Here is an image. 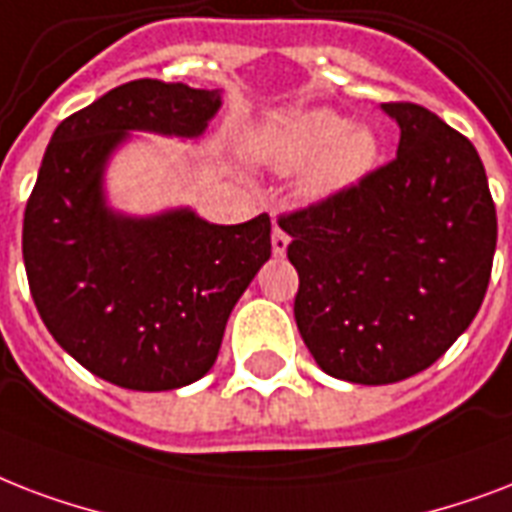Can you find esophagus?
Returning <instances> with one entry per match:
<instances>
[{
    "mask_svg": "<svg viewBox=\"0 0 512 512\" xmlns=\"http://www.w3.org/2000/svg\"><path fill=\"white\" fill-rule=\"evenodd\" d=\"M272 251H275V256H285V251H288V235L277 224L272 229Z\"/></svg>",
    "mask_w": 512,
    "mask_h": 512,
    "instance_id": "34e87169",
    "label": "esophagus"
}]
</instances>
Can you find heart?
Listing matches in <instances>:
<instances>
[{
	"instance_id": "obj_1",
	"label": "heart",
	"mask_w": 512,
	"mask_h": 512,
	"mask_svg": "<svg viewBox=\"0 0 512 512\" xmlns=\"http://www.w3.org/2000/svg\"><path fill=\"white\" fill-rule=\"evenodd\" d=\"M264 149L277 168H296L316 157L301 178V192L310 200L350 189L366 178L379 160V141L371 128H350L342 114L328 109L301 114L299 120L269 138Z\"/></svg>"
}]
</instances>
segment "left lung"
I'll return each mask as SVG.
<instances>
[{"mask_svg": "<svg viewBox=\"0 0 512 512\" xmlns=\"http://www.w3.org/2000/svg\"><path fill=\"white\" fill-rule=\"evenodd\" d=\"M395 160L280 216L299 272L293 318L326 374L392 384L441 358L481 310L497 211L475 146L425 106L392 101Z\"/></svg>", "mask_w": 512, "mask_h": 512, "instance_id": "1", "label": "left lung"}]
</instances>
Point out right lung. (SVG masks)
Listing matches in <instances>:
<instances>
[{
	"label": "right lung",
	"instance_id": "right-lung-1",
	"mask_svg": "<svg viewBox=\"0 0 512 512\" xmlns=\"http://www.w3.org/2000/svg\"><path fill=\"white\" fill-rule=\"evenodd\" d=\"M219 90L133 79L55 128L23 213L39 318L90 374L125 390L186 387L211 371L229 312L272 253L267 213L211 224L189 208L133 219L104 197L130 130L197 138Z\"/></svg>",
	"mask_w": 512,
	"mask_h": 512
}]
</instances>
